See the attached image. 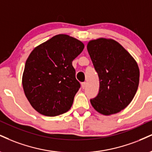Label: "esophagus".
Masks as SVG:
<instances>
[{
  "label": "esophagus",
  "mask_w": 152,
  "mask_h": 152,
  "mask_svg": "<svg viewBox=\"0 0 152 152\" xmlns=\"http://www.w3.org/2000/svg\"><path fill=\"white\" fill-rule=\"evenodd\" d=\"M86 82H83V83H81L82 88L84 89L86 88Z\"/></svg>",
  "instance_id": "34e87169"
}]
</instances>
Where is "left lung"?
I'll list each match as a JSON object with an SVG mask.
<instances>
[{
	"label": "left lung",
	"instance_id": "obj_1",
	"mask_svg": "<svg viewBox=\"0 0 152 152\" xmlns=\"http://www.w3.org/2000/svg\"><path fill=\"white\" fill-rule=\"evenodd\" d=\"M87 49L99 77V91L91 103L105 115L125 109L136 94L140 82L137 62L118 42L100 38L88 43Z\"/></svg>",
	"mask_w": 152,
	"mask_h": 152
}]
</instances>
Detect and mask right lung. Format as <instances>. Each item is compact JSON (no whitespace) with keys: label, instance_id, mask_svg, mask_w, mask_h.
<instances>
[{"label":"right lung","instance_id":"obj_1","mask_svg":"<svg viewBox=\"0 0 152 152\" xmlns=\"http://www.w3.org/2000/svg\"><path fill=\"white\" fill-rule=\"evenodd\" d=\"M84 45L66 34H58L35 47L25 63L23 86L35 110L49 117L69 110L81 85L72 61Z\"/></svg>","mask_w":152,"mask_h":152}]
</instances>
